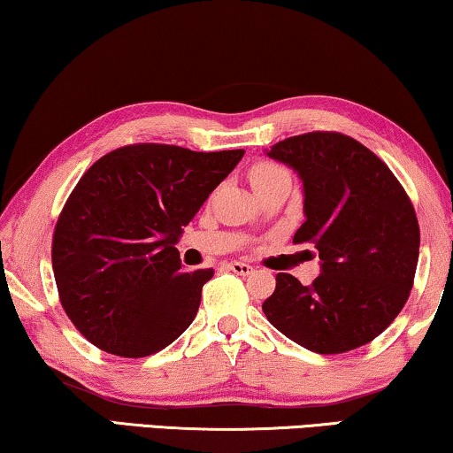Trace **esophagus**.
<instances>
[{
    "label": "esophagus",
    "mask_w": 453,
    "mask_h": 453,
    "mask_svg": "<svg viewBox=\"0 0 453 453\" xmlns=\"http://www.w3.org/2000/svg\"><path fill=\"white\" fill-rule=\"evenodd\" d=\"M229 270H232V273H235V274H242V276H246V274H250L252 273V266L250 265H246V262H238V260H234V262H227L226 265Z\"/></svg>",
    "instance_id": "1"
}]
</instances>
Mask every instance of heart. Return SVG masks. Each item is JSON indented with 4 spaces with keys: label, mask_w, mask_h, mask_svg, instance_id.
Segmentation results:
<instances>
[{
    "label": "heart",
    "mask_w": 453,
    "mask_h": 453,
    "mask_svg": "<svg viewBox=\"0 0 453 453\" xmlns=\"http://www.w3.org/2000/svg\"><path fill=\"white\" fill-rule=\"evenodd\" d=\"M280 174H287V173L285 168H280L279 165H273V162H258V165L250 168V183L254 187L258 183H265V180L280 177Z\"/></svg>",
    "instance_id": "heart-1"
}]
</instances>
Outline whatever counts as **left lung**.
I'll use <instances>...</instances> for the list:
<instances>
[{"label":"left lung","mask_w":453,"mask_h":453,"mask_svg":"<svg viewBox=\"0 0 453 453\" xmlns=\"http://www.w3.org/2000/svg\"><path fill=\"white\" fill-rule=\"evenodd\" d=\"M305 188L295 244L319 252L311 287L276 274L266 319L317 354H343L380 335L407 303L419 258V221L399 179L360 142L309 132L270 146Z\"/></svg>","instance_id":"left-lung-1"}]
</instances>
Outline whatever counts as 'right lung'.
<instances>
[{"instance_id":"obj_1","label":"right lung","mask_w":453,"mask_h":453,"mask_svg":"<svg viewBox=\"0 0 453 453\" xmlns=\"http://www.w3.org/2000/svg\"><path fill=\"white\" fill-rule=\"evenodd\" d=\"M242 157L140 142L87 168L54 226L52 270L60 305L93 346L146 357L191 326L213 268L188 273L174 244Z\"/></svg>"}]
</instances>
